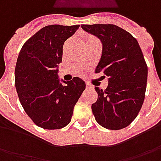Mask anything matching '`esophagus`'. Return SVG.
Wrapping results in <instances>:
<instances>
[{
    "mask_svg": "<svg viewBox=\"0 0 161 161\" xmlns=\"http://www.w3.org/2000/svg\"><path fill=\"white\" fill-rule=\"evenodd\" d=\"M86 88H87V89H89V90H91V89H93V86H92V85H90V83H86Z\"/></svg>",
    "mask_w": 161,
    "mask_h": 161,
    "instance_id": "obj_1",
    "label": "esophagus"
}]
</instances>
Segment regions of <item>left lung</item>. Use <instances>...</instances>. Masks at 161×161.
<instances>
[{
	"label": "left lung",
	"instance_id": "left-lung-1",
	"mask_svg": "<svg viewBox=\"0 0 161 161\" xmlns=\"http://www.w3.org/2000/svg\"><path fill=\"white\" fill-rule=\"evenodd\" d=\"M80 27L101 41L102 54L95 71L108 77L106 90L95 87L98 97L92 113L104 128L123 129L136 118L145 97L148 68L141 47L132 35L113 24Z\"/></svg>",
	"mask_w": 161,
	"mask_h": 161
}]
</instances>
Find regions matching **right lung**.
<instances>
[{"label": "right lung", "instance_id": "1", "mask_svg": "<svg viewBox=\"0 0 161 161\" xmlns=\"http://www.w3.org/2000/svg\"><path fill=\"white\" fill-rule=\"evenodd\" d=\"M79 28L80 25L47 26L30 37L19 53L15 68L17 93L25 112L41 128L66 126L86 88L80 78L65 81L58 76L63 46Z\"/></svg>", "mask_w": 161, "mask_h": 161}]
</instances>
